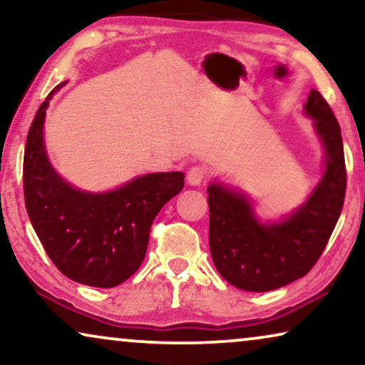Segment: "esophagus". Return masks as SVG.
<instances>
[{"label": "esophagus", "instance_id": "obj_1", "mask_svg": "<svg viewBox=\"0 0 365 365\" xmlns=\"http://www.w3.org/2000/svg\"><path fill=\"white\" fill-rule=\"evenodd\" d=\"M207 178V169L204 166H192L187 171V182L191 186H199Z\"/></svg>", "mask_w": 365, "mask_h": 365}]
</instances>
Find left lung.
Instances as JSON below:
<instances>
[{
	"mask_svg": "<svg viewBox=\"0 0 365 365\" xmlns=\"http://www.w3.org/2000/svg\"><path fill=\"white\" fill-rule=\"evenodd\" d=\"M306 113L326 148V171L311 197L281 222L262 224L241 192L211 184L209 247L214 266L242 291L266 292L306 276L319 261L341 216L346 196V161L336 116L312 89Z\"/></svg>",
	"mask_w": 365,
	"mask_h": 365,
	"instance_id": "obj_1",
	"label": "left lung"
}]
</instances>
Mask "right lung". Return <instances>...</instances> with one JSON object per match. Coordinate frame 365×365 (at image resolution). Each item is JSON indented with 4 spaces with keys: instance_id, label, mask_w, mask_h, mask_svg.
Listing matches in <instances>:
<instances>
[{
    "instance_id": "obj_1",
    "label": "right lung",
    "mask_w": 365,
    "mask_h": 365,
    "mask_svg": "<svg viewBox=\"0 0 365 365\" xmlns=\"http://www.w3.org/2000/svg\"><path fill=\"white\" fill-rule=\"evenodd\" d=\"M56 89L39 106L24 148L23 189L29 221L64 276L84 286H119L141 266L154 217L181 192L184 174H146L101 194L83 192L63 181L43 143L44 114Z\"/></svg>"
}]
</instances>
